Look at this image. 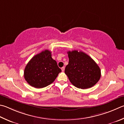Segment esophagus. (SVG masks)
<instances>
[{"label": "esophagus", "mask_w": 124, "mask_h": 124, "mask_svg": "<svg viewBox=\"0 0 124 124\" xmlns=\"http://www.w3.org/2000/svg\"><path fill=\"white\" fill-rule=\"evenodd\" d=\"M64 69H65V68H64V67H62V68H61V70H62V71H64Z\"/></svg>", "instance_id": "esophagus-1"}]
</instances>
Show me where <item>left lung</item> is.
I'll use <instances>...</instances> for the list:
<instances>
[{"label":"left lung","instance_id":"8db88e82","mask_svg":"<svg viewBox=\"0 0 124 124\" xmlns=\"http://www.w3.org/2000/svg\"><path fill=\"white\" fill-rule=\"evenodd\" d=\"M68 64L64 73L74 86L81 89L93 87L100 80L101 70L96 62L86 54L78 50L69 51Z\"/></svg>","mask_w":124,"mask_h":124}]
</instances>
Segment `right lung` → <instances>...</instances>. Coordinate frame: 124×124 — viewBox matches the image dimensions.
Here are the masks:
<instances>
[{
	"label": "right lung",
	"instance_id": "obj_1",
	"mask_svg": "<svg viewBox=\"0 0 124 124\" xmlns=\"http://www.w3.org/2000/svg\"><path fill=\"white\" fill-rule=\"evenodd\" d=\"M61 69L51 57L48 50L33 56L25 68L24 76L27 82L36 88H42L54 81Z\"/></svg>",
	"mask_w": 124,
	"mask_h": 124
}]
</instances>
